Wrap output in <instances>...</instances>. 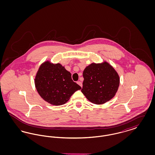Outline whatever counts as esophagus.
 Returning a JSON list of instances; mask_svg holds the SVG:
<instances>
[{
	"mask_svg": "<svg viewBox=\"0 0 155 155\" xmlns=\"http://www.w3.org/2000/svg\"><path fill=\"white\" fill-rule=\"evenodd\" d=\"M77 83L81 87V88H82V82H81V81H77Z\"/></svg>",
	"mask_w": 155,
	"mask_h": 155,
	"instance_id": "34e87169",
	"label": "esophagus"
}]
</instances>
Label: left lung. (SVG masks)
Segmentation results:
<instances>
[{"instance_id":"obj_1","label":"left lung","mask_w":155,"mask_h":155,"mask_svg":"<svg viewBox=\"0 0 155 155\" xmlns=\"http://www.w3.org/2000/svg\"><path fill=\"white\" fill-rule=\"evenodd\" d=\"M81 92L92 103L101 104L110 101L118 90L120 78L110 65L92 63L83 72Z\"/></svg>"}]
</instances>
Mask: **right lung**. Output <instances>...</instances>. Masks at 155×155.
Instances as JSON below:
<instances>
[{
  "label": "right lung",
  "mask_w": 155,
  "mask_h": 155,
  "mask_svg": "<svg viewBox=\"0 0 155 155\" xmlns=\"http://www.w3.org/2000/svg\"><path fill=\"white\" fill-rule=\"evenodd\" d=\"M35 84L39 95L53 105L63 104L81 87L74 82L71 74L60 64L46 61L39 68Z\"/></svg>",
  "instance_id": "add662e5"
}]
</instances>
